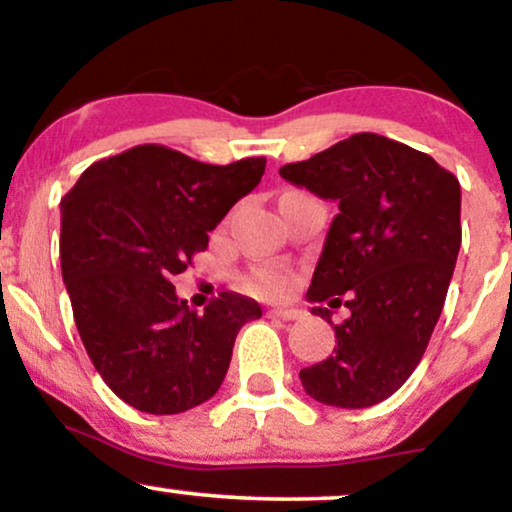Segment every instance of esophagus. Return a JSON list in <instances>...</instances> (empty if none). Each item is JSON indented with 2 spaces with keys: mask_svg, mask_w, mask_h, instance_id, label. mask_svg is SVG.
I'll return each instance as SVG.
<instances>
[{
  "mask_svg": "<svg viewBox=\"0 0 512 512\" xmlns=\"http://www.w3.org/2000/svg\"><path fill=\"white\" fill-rule=\"evenodd\" d=\"M269 315L279 317V320H286V322L301 320V317H303L301 310H296V308H274V310H269Z\"/></svg>",
  "mask_w": 512,
  "mask_h": 512,
  "instance_id": "obj_1",
  "label": "esophagus"
}]
</instances>
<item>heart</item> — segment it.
<instances>
[{
  "label": "heart",
  "instance_id": "heart-1",
  "mask_svg": "<svg viewBox=\"0 0 512 512\" xmlns=\"http://www.w3.org/2000/svg\"><path fill=\"white\" fill-rule=\"evenodd\" d=\"M291 279L284 269L279 267H257L248 274V279L243 281V286L250 293H257V296H281L289 289Z\"/></svg>",
  "mask_w": 512,
  "mask_h": 512
}]
</instances>
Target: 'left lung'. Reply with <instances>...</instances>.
I'll list each match as a JSON object with an SVG mask.
<instances>
[{
	"label": "left lung",
	"instance_id": "obj_1",
	"mask_svg": "<svg viewBox=\"0 0 512 512\" xmlns=\"http://www.w3.org/2000/svg\"><path fill=\"white\" fill-rule=\"evenodd\" d=\"M279 175L339 204L308 301L330 325L339 295L352 310L334 326L332 356L301 370L303 390L330 407H373L407 383L443 310L462 243L460 182L424 151L373 132Z\"/></svg>",
	"mask_w": 512,
	"mask_h": 512
}]
</instances>
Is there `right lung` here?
Listing matches in <instances>:
<instances>
[{"instance_id": "obj_1", "label": "right lung", "mask_w": 512, "mask_h": 512, "mask_svg": "<svg viewBox=\"0 0 512 512\" xmlns=\"http://www.w3.org/2000/svg\"><path fill=\"white\" fill-rule=\"evenodd\" d=\"M267 158L228 166L142 144L88 166L62 199L60 260L74 322L105 385L146 414H180L216 395L238 330L262 317L223 291L204 313L178 301L175 274L257 187Z\"/></svg>"}]
</instances>
